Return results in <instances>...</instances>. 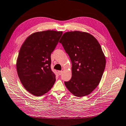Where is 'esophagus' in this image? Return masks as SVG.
I'll return each mask as SVG.
<instances>
[{
  "label": "esophagus",
  "mask_w": 126,
  "mask_h": 126,
  "mask_svg": "<svg viewBox=\"0 0 126 126\" xmlns=\"http://www.w3.org/2000/svg\"><path fill=\"white\" fill-rule=\"evenodd\" d=\"M62 72H63L62 71H58V74H59V75H61Z\"/></svg>",
  "instance_id": "34e87169"
}]
</instances>
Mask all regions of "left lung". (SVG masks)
<instances>
[{
    "label": "left lung",
    "mask_w": 126,
    "mask_h": 126,
    "mask_svg": "<svg viewBox=\"0 0 126 126\" xmlns=\"http://www.w3.org/2000/svg\"><path fill=\"white\" fill-rule=\"evenodd\" d=\"M72 62V77L65 81L72 94L81 97L98 86L106 65V58L98 40L87 32L64 33L60 40Z\"/></svg>",
    "instance_id": "1"
}]
</instances>
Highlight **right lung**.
<instances>
[{
  "mask_svg": "<svg viewBox=\"0 0 126 126\" xmlns=\"http://www.w3.org/2000/svg\"><path fill=\"white\" fill-rule=\"evenodd\" d=\"M62 33L53 30L35 32L20 48L16 63L17 75L25 89L34 95L45 94L55 82L56 76L50 68L51 54Z\"/></svg>",
  "mask_w": 126,
  "mask_h": 126,
  "instance_id": "right-lung-1",
  "label": "right lung"
}]
</instances>
